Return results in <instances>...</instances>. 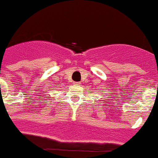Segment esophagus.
<instances>
[{
	"label": "esophagus",
	"mask_w": 158,
	"mask_h": 158,
	"mask_svg": "<svg viewBox=\"0 0 158 158\" xmlns=\"http://www.w3.org/2000/svg\"><path fill=\"white\" fill-rule=\"evenodd\" d=\"M74 84H75L76 86H79V85H80V83H79V82H75V83H74Z\"/></svg>",
	"instance_id": "obj_1"
}]
</instances>
